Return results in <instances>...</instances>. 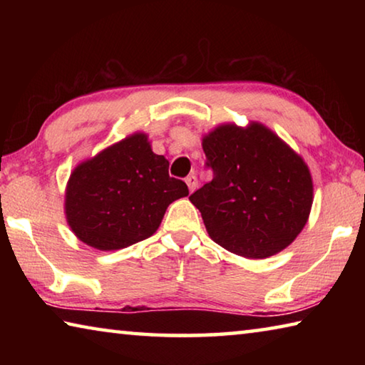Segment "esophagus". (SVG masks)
<instances>
[{
  "mask_svg": "<svg viewBox=\"0 0 365 365\" xmlns=\"http://www.w3.org/2000/svg\"><path fill=\"white\" fill-rule=\"evenodd\" d=\"M185 182H187V185H188V190H190V191H195V188L197 187V178H196V175H195V174L188 175L187 178H185Z\"/></svg>",
  "mask_w": 365,
  "mask_h": 365,
  "instance_id": "esophagus-1",
  "label": "esophagus"
}]
</instances>
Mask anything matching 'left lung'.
<instances>
[{
	"label": "left lung",
	"mask_w": 365,
	"mask_h": 365,
	"mask_svg": "<svg viewBox=\"0 0 365 365\" xmlns=\"http://www.w3.org/2000/svg\"><path fill=\"white\" fill-rule=\"evenodd\" d=\"M212 180L190 196L215 243L264 259L298 237L312 206V178L292 148L261 123L220 125L202 140Z\"/></svg>",
	"instance_id": "left-lung-1"
}]
</instances>
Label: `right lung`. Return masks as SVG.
Masks as SVG:
<instances>
[{
  "instance_id": "1",
  "label": "right lung",
  "mask_w": 365,
  "mask_h": 365,
  "mask_svg": "<svg viewBox=\"0 0 365 365\" xmlns=\"http://www.w3.org/2000/svg\"><path fill=\"white\" fill-rule=\"evenodd\" d=\"M187 195V183L169 175V160L135 133L72 172L66 215L83 243L113 251L151 237L170 202Z\"/></svg>"
}]
</instances>
